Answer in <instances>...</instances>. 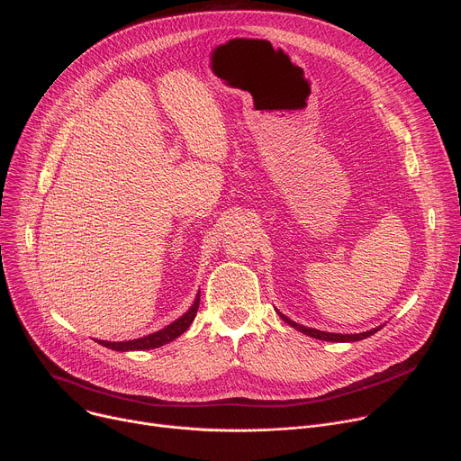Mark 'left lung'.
Instances as JSON below:
<instances>
[{
    "instance_id": "1",
    "label": "left lung",
    "mask_w": 461,
    "mask_h": 461,
    "mask_svg": "<svg viewBox=\"0 0 461 461\" xmlns=\"http://www.w3.org/2000/svg\"><path fill=\"white\" fill-rule=\"evenodd\" d=\"M279 312V310H277ZM281 319L285 322H288L292 328H295V330L303 332L304 336H310L313 339H321V341H334V343H352V341H361V339H366L370 336H374L377 330H381L383 326H377V328H372V330H366V332H361V334H332V332H322V330H317V328H308V326H303L295 321H292L290 317H286L285 313H281Z\"/></svg>"
}]
</instances>
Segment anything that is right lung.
Returning a JSON list of instances; mask_svg holds the SVG:
<instances>
[{"instance_id": "right-lung-1", "label": "right lung", "mask_w": 461, "mask_h": 461, "mask_svg": "<svg viewBox=\"0 0 461 461\" xmlns=\"http://www.w3.org/2000/svg\"><path fill=\"white\" fill-rule=\"evenodd\" d=\"M199 303H201V290L199 294H196L193 304L189 306V310L185 313H182L176 321H173L171 324L164 326L162 330L158 332H153L149 336H144V338H139V339H131V341H102V339H96L102 347H107L111 350H116V352H133V350H151V348H158V347H164L171 341H175L176 338H180L189 324L193 322L194 315H196V310H199Z\"/></svg>"}]
</instances>
